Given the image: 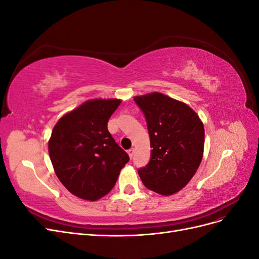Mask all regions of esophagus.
<instances>
[{"instance_id":"esophagus-1","label":"esophagus","mask_w":259,"mask_h":259,"mask_svg":"<svg viewBox=\"0 0 259 259\" xmlns=\"http://www.w3.org/2000/svg\"><path fill=\"white\" fill-rule=\"evenodd\" d=\"M127 153H128V155H130V158L132 159L133 156H134V153H135V149H134V148H131L130 150L127 151Z\"/></svg>"}]
</instances>
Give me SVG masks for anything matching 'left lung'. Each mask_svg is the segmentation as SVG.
I'll return each mask as SVG.
<instances>
[{"label":"left lung","mask_w":259,"mask_h":259,"mask_svg":"<svg viewBox=\"0 0 259 259\" xmlns=\"http://www.w3.org/2000/svg\"><path fill=\"white\" fill-rule=\"evenodd\" d=\"M134 101L146 117L152 148L138 175L148 189L173 194L190 182L200 165L204 126L189 106L161 93L137 96Z\"/></svg>","instance_id":"left-lung-1"}]
</instances>
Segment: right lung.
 Returning <instances> with one entry per match:
<instances>
[{"label":"right lung","instance_id":"add662e5","mask_svg":"<svg viewBox=\"0 0 259 259\" xmlns=\"http://www.w3.org/2000/svg\"><path fill=\"white\" fill-rule=\"evenodd\" d=\"M119 99L89 100L55 125L49 143L57 177L76 197L95 201L114 187L128 154L108 131Z\"/></svg>","mask_w":259,"mask_h":259}]
</instances>
